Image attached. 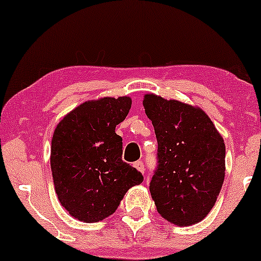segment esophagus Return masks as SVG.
I'll return each mask as SVG.
<instances>
[{
	"mask_svg": "<svg viewBox=\"0 0 261 261\" xmlns=\"http://www.w3.org/2000/svg\"><path fill=\"white\" fill-rule=\"evenodd\" d=\"M133 166H134L135 169H137L138 171H140L141 173L145 172V165H144V163L141 162V160H138V162H135V163L133 164Z\"/></svg>",
	"mask_w": 261,
	"mask_h": 261,
	"instance_id": "1",
	"label": "esophagus"
}]
</instances>
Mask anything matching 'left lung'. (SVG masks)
<instances>
[{"mask_svg":"<svg viewBox=\"0 0 261 261\" xmlns=\"http://www.w3.org/2000/svg\"><path fill=\"white\" fill-rule=\"evenodd\" d=\"M146 115L154 127L158 152L149 191L156 210L177 226L203 220L224 179L223 139L202 109L146 95Z\"/></svg>","mask_w":261,"mask_h":261,"instance_id":"8db88e82","label":"left lung"}]
</instances>
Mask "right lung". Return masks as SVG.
<instances>
[{
	"mask_svg": "<svg viewBox=\"0 0 261 261\" xmlns=\"http://www.w3.org/2000/svg\"><path fill=\"white\" fill-rule=\"evenodd\" d=\"M129 97L85 102L64 117L52 138L51 169L56 192L70 215L97 222L115 212L141 172L122 160L115 128L126 119Z\"/></svg>",
	"mask_w": 261,
	"mask_h": 261,
	"instance_id": "right-lung-1",
	"label": "right lung"
}]
</instances>
